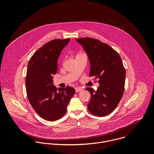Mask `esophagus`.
I'll return each instance as SVG.
<instances>
[{"instance_id": "obj_1", "label": "esophagus", "mask_w": 154, "mask_h": 154, "mask_svg": "<svg viewBox=\"0 0 154 154\" xmlns=\"http://www.w3.org/2000/svg\"><path fill=\"white\" fill-rule=\"evenodd\" d=\"M82 91V88L81 87H76L75 88V91L76 92H81Z\"/></svg>"}]
</instances>
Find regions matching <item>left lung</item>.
I'll return each instance as SVG.
<instances>
[{
	"label": "left lung",
	"mask_w": 154,
	"mask_h": 154,
	"mask_svg": "<svg viewBox=\"0 0 154 154\" xmlns=\"http://www.w3.org/2000/svg\"><path fill=\"white\" fill-rule=\"evenodd\" d=\"M76 41L87 54L89 76L99 79L97 91L86 88L91 95L88 110L95 116H106L115 110L123 95L126 72L121 57L110 45L98 40L85 37Z\"/></svg>",
	"instance_id": "8db88e82"
}]
</instances>
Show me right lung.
Masks as SVG:
<instances>
[{"mask_svg":"<svg viewBox=\"0 0 154 154\" xmlns=\"http://www.w3.org/2000/svg\"><path fill=\"white\" fill-rule=\"evenodd\" d=\"M70 38L56 39L44 44L29 60L25 85L31 106L42 118L53 122L66 113L67 106L75 92L69 86L58 89L53 85V75L57 70V60Z\"/></svg>","mask_w":154,"mask_h":154,"instance_id":"1","label":"right lung"}]
</instances>
